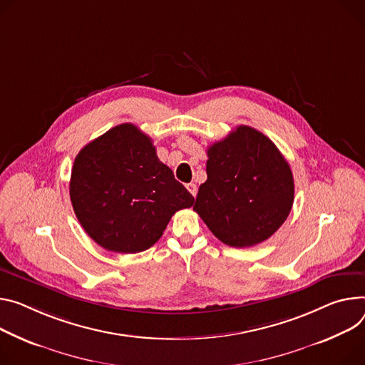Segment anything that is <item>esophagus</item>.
I'll return each mask as SVG.
<instances>
[{
  "label": "esophagus",
  "mask_w": 365,
  "mask_h": 365,
  "mask_svg": "<svg viewBox=\"0 0 365 365\" xmlns=\"http://www.w3.org/2000/svg\"><path fill=\"white\" fill-rule=\"evenodd\" d=\"M186 187H187V190L192 193V196L195 197V196H196V193H197V187H196V185H195V183H187V185H186Z\"/></svg>",
  "instance_id": "obj_1"
}]
</instances>
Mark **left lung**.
Wrapping results in <instances>:
<instances>
[{
  "label": "left lung",
  "mask_w": 365,
  "mask_h": 365,
  "mask_svg": "<svg viewBox=\"0 0 365 365\" xmlns=\"http://www.w3.org/2000/svg\"><path fill=\"white\" fill-rule=\"evenodd\" d=\"M207 176L193 210L228 246L250 247L268 240L292 208L289 164L255 128L240 125L208 147Z\"/></svg>",
  "instance_id": "1"
}]
</instances>
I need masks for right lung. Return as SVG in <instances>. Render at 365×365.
Instances as JSON below:
<instances>
[{"label":"right lung","mask_w":365,"mask_h":365,"mask_svg":"<svg viewBox=\"0 0 365 365\" xmlns=\"http://www.w3.org/2000/svg\"><path fill=\"white\" fill-rule=\"evenodd\" d=\"M70 197L86 233L103 249H150L193 196L161 163L148 135L122 123L88 143L71 170Z\"/></svg>","instance_id":"right-lung-1"}]
</instances>
